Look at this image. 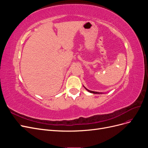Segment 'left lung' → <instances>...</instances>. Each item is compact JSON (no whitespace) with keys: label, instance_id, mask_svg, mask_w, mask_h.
<instances>
[{"label":"left lung","instance_id":"1","mask_svg":"<svg viewBox=\"0 0 148 148\" xmlns=\"http://www.w3.org/2000/svg\"><path fill=\"white\" fill-rule=\"evenodd\" d=\"M86 90H88L89 92H92V93H94V94H99V92H95V91H90V90H88V89H87L86 88Z\"/></svg>","mask_w":148,"mask_h":148}]
</instances>
